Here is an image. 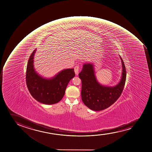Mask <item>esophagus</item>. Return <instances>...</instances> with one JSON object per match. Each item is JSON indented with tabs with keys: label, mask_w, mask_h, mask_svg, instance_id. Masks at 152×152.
Wrapping results in <instances>:
<instances>
[{
	"label": "esophagus",
	"mask_w": 152,
	"mask_h": 152,
	"mask_svg": "<svg viewBox=\"0 0 152 152\" xmlns=\"http://www.w3.org/2000/svg\"><path fill=\"white\" fill-rule=\"evenodd\" d=\"M79 70H80V67H79V65H77V66H75V68H74V71H75L76 75H78Z\"/></svg>",
	"instance_id": "esophagus-1"
}]
</instances>
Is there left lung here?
Segmentation results:
<instances>
[{
  "label": "left lung",
  "instance_id": "left-lung-1",
  "mask_svg": "<svg viewBox=\"0 0 152 152\" xmlns=\"http://www.w3.org/2000/svg\"><path fill=\"white\" fill-rule=\"evenodd\" d=\"M120 58L122 65V77L119 83L113 87L102 86L96 79L93 64H84L79 74L82 81L81 97L84 104L90 109L95 111L106 109L121 96L126 81V71L124 61Z\"/></svg>",
  "mask_w": 152,
  "mask_h": 152
}]
</instances>
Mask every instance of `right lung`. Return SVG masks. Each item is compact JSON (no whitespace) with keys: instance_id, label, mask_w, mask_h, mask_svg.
Masks as SVG:
<instances>
[{"instance_id":"add662e5","label":"right lung","mask_w":152,"mask_h":152,"mask_svg":"<svg viewBox=\"0 0 152 152\" xmlns=\"http://www.w3.org/2000/svg\"><path fill=\"white\" fill-rule=\"evenodd\" d=\"M34 50L28 61L26 69V84L31 96L39 102L53 104L61 100L69 82L75 76L74 69L62 70L51 79L43 78L36 73L33 62Z\"/></svg>"}]
</instances>
